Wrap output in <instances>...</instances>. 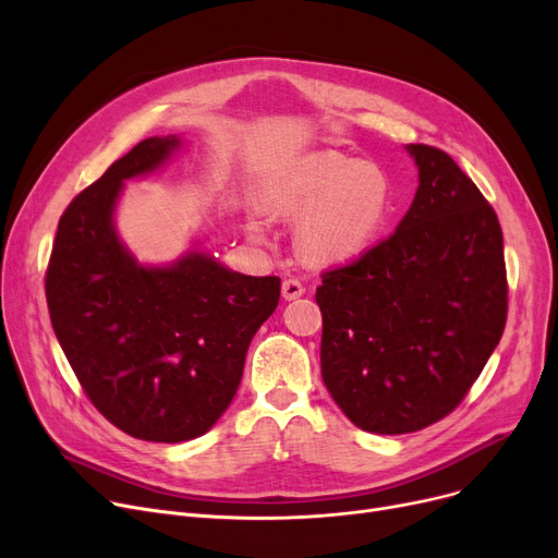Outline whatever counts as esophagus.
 Masks as SVG:
<instances>
[{
	"label": "esophagus",
	"instance_id": "1",
	"mask_svg": "<svg viewBox=\"0 0 558 558\" xmlns=\"http://www.w3.org/2000/svg\"><path fill=\"white\" fill-rule=\"evenodd\" d=\"M303 294H305V284H303L301 280L287 278V280L282 282V299H284V301H296V299H301Z\"/></svg>",
	"mask_w": 558,
	"mask_h": 558
}]
</instances>
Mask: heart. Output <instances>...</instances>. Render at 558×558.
I'll return each instance as SVG.
<instances>
[{"label":"heart","instance_id":"1","mask_svg":"<svg viewBox=\"0 0 558 558\" xmlns=\"http://www.w3.org/2000/svg\"><path fill=\"white\" fill-rule=\"evenodd\" d=\"M264 210L299 219L296 248L312 264L362 255L383 230L391 187L375 162L341 151H312L278 169L262 190Z\"/></svg>","mask_w":558,"mask_h":558}]
</instances>
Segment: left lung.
<instances>
[{"label":"left lung","mask_w":558,"mask_h":558,"mask_svg":"<svg viewBox=\"0 0 558 558\" xmlns=\"http://www.w3.org/2000/svg\"><path fill=\"white\" fill-rule=\"evenodd\" d=\"M407 151L421 183L398 230L316 287L320 375L373 434L418 432L454 412L507 326L495 210L446 151Z\"/></svg>","instance_id":"obj_1"}]
</instances>
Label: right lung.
<instances>
[{"instance_id":"right-lung-1","label":"right lung","mask_w":558,"mask_h":558,"mask_svg":"<svg viewBox=\"0 0 558 558\" xmlns=\"http://www.w3.org/2000/svg\"><path fill=\"white\" fill-rule=\"evenodd\" d=\"M179 146L142 140L58 221L45 274L53 332L97 412L156 444L208 432L238 393L246 350L280 301L278 276H242L192 253L144 269L112 228L122 181L156 169Z\"/></svg>"}]
</instances>
